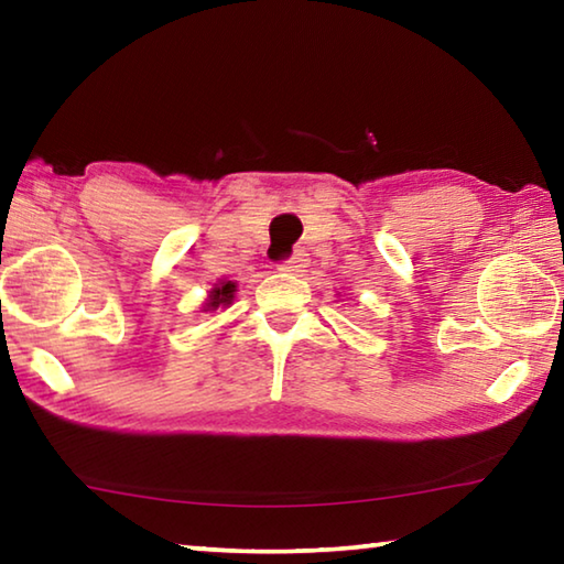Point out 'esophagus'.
<instances>
[{
    "instance_id": "esophagus-1",
    "label": "esophagus",
    "mask_w": 564,
    "mask_h": 564,
    "mask_svg": "<svg viewBox=\"0 0 564 564\" xmlns=\"http://www.w3.org/2000/svg\"><path fill=\"white\" fill-rule=\"evenodd\" d=\"M305 263H308V253L303 251H293L289 259L279 261V271H285V273H299L301 269H305Z\"/></svg>"
}]
</instances>
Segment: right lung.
Wrapping results in <instances>:
<instances>
[{
    "label": "right lung",
    "mask_w": 564,
    "mask_h": 564,
    "mask_svg": "<svg viewBox=\"0 0 564 564\" xmlns=\"http://www.w3.org/2000/svg\"><path fill=\"white\" fill-rule=\"evenodd\" d=\"M234 291H236V283L234 281H226V283H218L216 289L208 295V303L204 305L206 311H216L218 305H228L234 301Z\"/></svg>",
    "instance_id": "right-lung-1"
}]
</instances>
